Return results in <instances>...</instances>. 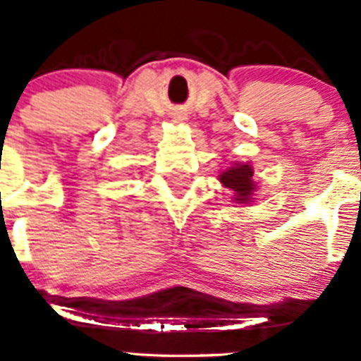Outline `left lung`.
Segmentation results:
<instances>
[{
  "instance_id": "1",
  "label": "left lung",
  "mask_w": 361,
  "mask_h": 361,
  "mask_svg": "<svg viewBox=\"0 0 361 361\" xmlns=\"http://www.w3.org/2000/svg\"><path fill=\"white\" fill-rule=\"evenodd\" d=\"M252 173L254 170L250 168V164H238V166L229 168L227 171L220 175L221 184L229 190H233L234 200L236 202H249L250 195L254 191V183H252Z\"/></svg>"
}]
</instances>
